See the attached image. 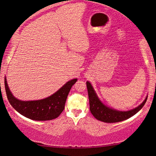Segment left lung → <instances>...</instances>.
<instances>
[{
  "label": "left lung",
  "instance_id": "1",
  "mask_svg": "<svg viewBox=\"0 0 156 156\" xmlns=\"http://www.w3.org/2000/svg\"><path fill=\"white\" fill-rule=\"evenodd\" d=\"M86 84H87L88 97H89L90 110L96 119L104 122H118L128 119L139 112L144 106L146 101L147 100L148 96H146L144 101L137 107L126 111H118L113 108L108 107L100 100L92 84L89 81H87Z\"/></svg>",
  "mask_w": 156,
  "mask_h": 156
}]
</instances>
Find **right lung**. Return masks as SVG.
Returning a JSON list of instances; mask_svg holds the SVG:
<instances>
[{
  "label": "right lung",
  "mask_w": 156,
  "mask_h": 156,
  "mask_svg": "<svg viewBox=\"0 0 156 156\" xmlns=\"http://www.w3.org/2000/svg\"><path fill=\"white\" fill-rule=\"evenodd\" d=\"M77 80L74 78L68 81L47 98L34 101H22L14 97L8 87L6 78H5V87L9 102L18 113L31 120L44 121L55 119L61 114L71 87Z\"/></svg>",
  "instance_id": "1"
}]
</instances>
